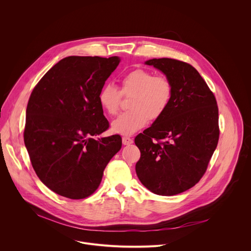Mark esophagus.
Returning <instances> with one entry per match:
<instances>
[{
    "mask_svg": "<svg viewBox=\"0 0 251 251\" xmlns=\"http://www.w3.org/2000/svg\"><path fill=\"white\" fill-rule=\"evenodd\" d=\"M122 143H123V145H131L133 143V139H131L129 137H123Z\"/></svg>",
    "mask_w": 251,
    "mask_h": 251,
    "instance_id": "esophagus-1",
    "label": "esophagus"
}]
</instances>
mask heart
Instances as JSON below:
<instances>
[{"instance_id":"heart-1","label":"heart","mask_w":251,"mask_h":251,"mask_svg":"<svg viewBox=\"0 0 251 251\" xmlns=\"http://www.w3.org/2000/svg\"><path fill=\"white\" fill-rule=\"evenodd\" d=\"M121 95L128 97L129 111L122 113L112 122L114 133L132 135L144 128L148 120H158L167 111L173 97V84L164 75H154L145 69H135L124 75L118 90L112 84L104 85L98 93L101 108L115 115L119 110Z\"/></svg>"}]
</instances>
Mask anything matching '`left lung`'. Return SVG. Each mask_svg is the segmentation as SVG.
Returning <instances> with one entry per match:
<instances>
[{
	"instance_id": "obj_1",
	"label": "left lung",
	"mask_w": 251,
	"mask_h": 251,
	"mask_svg": "<svg viewBox=\"0 0 251 251\" xmlns=\"http://www.w3.org/2000/svg\"><path fill=\"white\" fill-rule=\"evenodd\" d=\"M145 64L171 80L173 97L164 115L135 138L141 152L136 174L152 193L174 196L201 180L218 146L217 100L191 64L173 58H153Z\"/></svg>"
}]
</instances>
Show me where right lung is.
Wrapping results in <instances>:
<instances>
[{
  "instance_id": "right-lung-1",
  "label": "right lung",
  "mask_w": 251,
  "mask_h": 251,
  "mask_svg": "<svg viewBox=\"0 0 251 251\" xmlns=\"http://www.w3.org/2000/svg\"><path fill=\"white\" fill-rule=\"evenodd\" d=\"M119 62L118 56L64 57L30 94L25 145L35 174L59 196L80 200L92 195L121 149L119 135L95 139L109 127L98 93Z\"/></svg>"
}]
</instances>
